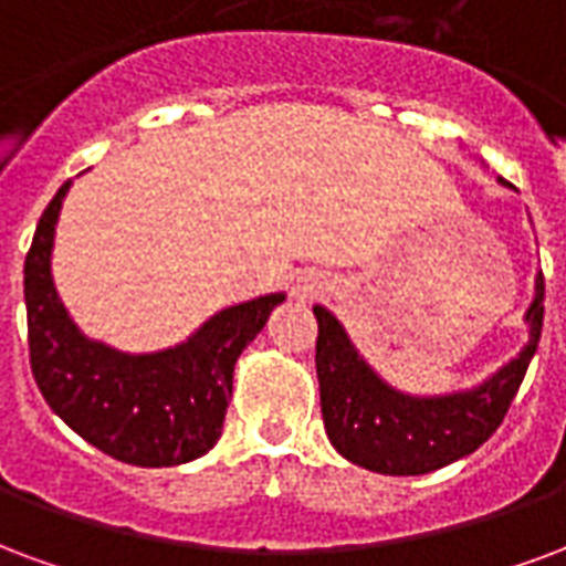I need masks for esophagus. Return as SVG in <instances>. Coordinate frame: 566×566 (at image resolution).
I'll use <instances>...</instances> for the list:
<instances>
[{"label":"esophagus","instance_id":"34e87169","mask_svg":"<svg viewBox=\"0 0 566 566\" xmlns=\"http://www.w3.org/2000/svg\"><path fill=\"white\" fill-rule=\"evenodd\" d=\"M325 292V280L323 274H301V277H295V283H292V295L298 301H313L319 298Z\"/></svg>","mask_w":566,"mask_h":566}]
</instances>
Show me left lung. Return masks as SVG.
<instances>
[{"label":"left lung","instance_id":"left-lung-1","mask_svg":"<svg viewBox=\"0 0 566 566\" xmlns=\"http://www.w3.org/2000/svg\"><path fill=\"white\" fill-rule=\"evenodd\" d=\"M546 280L537 277V298L527 311L531 340L480 389L447 398H410L389 389L358 358L346 332L325 307H313L316 377L328 440L358 468L386 476H419L470 455L501 428L543 332Z\"/></svg>","mask_w":566,"mask_h":566}]
</instances>
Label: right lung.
<instances>
[{"label":"right lung","mask_w":566,"mask_h":566,"mask_svg":"<svg viewBox=\"0 0 566 566\" xmlns=\"http://www.w3.org/2000/svg\"><path fill=\"white\" fill-rule=\"evenodd\" d=\"M69 184L44 208L23 265L29 365L39 391L86 443L135 468H175L222 434L234 361L286 295L217 313L187 344L126 356L74 328L51 280L53 226Z\"/></svg>","instance_id":"right-lung-1"}]
</instances>
